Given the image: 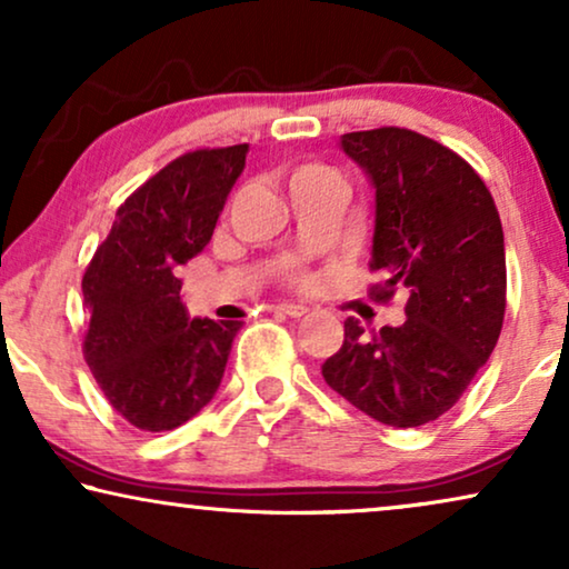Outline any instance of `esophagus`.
<instances>
[{"label":"esophagus","mask_w":569,"mask_h":569,"mask_svg":"<svg viewBox=\"0 0 569 569\" xmlns=\"http://www.w3.org/2000/svg\"><path fill=\"white\" fill-rule=\"evenodd\" d=\"M277 310L282 316H290V318H302L308 316V308L306 306H295V302H279Z\"/></svg>","instance_id":"esophagus-1"}]
</instances>
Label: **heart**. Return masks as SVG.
I'll return each instance as SVG.
<instances>
[{
  "mask_svg": "<svg viewBox=\"0 0 569 569\" xmlns=\"http://www.w3.org/2000/svg\"><path fill=\"white\" fill-rule=\"evenodd\" d=\"M323 176H333L329 168H323V166H318V162H302V166H298V168H292L290 173H287V183H295V181H302V178H323ZM292 279H298L300 282V274L298 271H292L290 274Z\"/></svg>",
  "mask_w": 569,
  "mask_h": 569,
  "instance_id": "b5f03b06",
  "label": "heart"
}]
</instances>
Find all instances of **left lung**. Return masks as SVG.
Listing matches in <instances>:
<instances>
[{"instance_id": "obj_1", "label": "left lung", "mask_w": 569, "mask_h": 569, "mask_svg": "<svg viewBox=\"0 0 569 569\" xmlns=\"http://www.w3.org/2000/svg\"><path fill=\"white\" fill-rule=\"evenodd\" d=\"M341 150L376 189L370 295H407V321L368 331L347 318L323 362L333 391L378 422L422 427L461 399L492 355L505 318V238L477 170L411 129L341 137Z\"/></svg>"}]
</instances>
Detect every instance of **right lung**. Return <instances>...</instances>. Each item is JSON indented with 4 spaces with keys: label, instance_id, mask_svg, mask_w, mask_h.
Here are the masks:
<instances>
[{
    "label": "right lung",
    "instance_id": "1",
    "mask_svg": "<svg viewBox=\"0 0 569 569\" xmlns=\"http://www.w3.org/2000/svg\"><path fill=\"white\" fill-rule=\"evenodd\" d=\"M248 144L193 150L144 181L116 212L82 277V352L129 425L166 432L212 401L240 321L189 318L178 267L204 251L246 168Z\"/></svg>",
    "mask_w": 569,
    "mask_h": 569
}]
</instances>
